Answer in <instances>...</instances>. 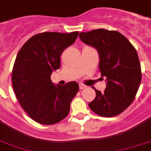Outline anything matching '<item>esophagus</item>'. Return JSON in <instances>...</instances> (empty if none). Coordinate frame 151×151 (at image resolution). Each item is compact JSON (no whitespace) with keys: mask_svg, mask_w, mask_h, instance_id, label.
Segmentation results:
<instances>
[{"mask_svg":"<svg viewBox=\"0 0 151 151\" xmlns=\"http://www.w3.org/2000/svg\"><path fill=\"white\" fill-rule=\"evenodd\" d=\"M86 88V86H85V85L83 84H79V88L80 89H84V88Z\"/></svg>","mask_w":151,"mask_h":151,"instance_id":"1","label":"esophagus"}]
</instances>
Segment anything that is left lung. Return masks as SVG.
<instances>
[{
    "label": "left lung",
    "mask_w": 151,
    "mask_h": 151,
    "mask_svg": "<svg viewBox=\"0 0 151 151\" xmlns=\"http://www.w3.org/2000/svg\"><path fill=\"white\" fill-rule=\"evenodd\" d=\"M81 40L95 47L99 54V69L107 78V86L88 104L91 110L102 117H114L133 102L142 74L137 52L119 32L105 29L79 33Z\"/></svg>",
    "instance_id": "obj_1"
}]
</instances>
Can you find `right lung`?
<instances>
[{
    "instance_id": "obj_1",
    "label": "right lung",
    "mask_w": 151,
    "mask_h": 151,
    "mask_svg": "<svg viewBox=\"0 0 151 151\" xmlns=\"http://www.w3.org/2000/svg\"><path fill=\"white\" fill-rule=\"evenodd\" d=\"M78 32L37 33L22 46L12 70V85L27 114L42 124H54L68 115L79 86L76 82L54 86L52 71L60 69V56L76 40Z\"/></svg>"
}]
</instances>
